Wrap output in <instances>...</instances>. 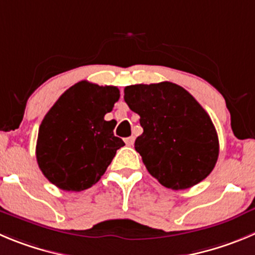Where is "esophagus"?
Instances as JSON below:
<instances>
[{"instance_id": "obj_1", "label": "esophagus", "mask_w": 255, "mask_h": 255, "mask_svg": "<svg viewBox=\"0 0 255 255\" xmlns=\"http://www.w3.org/2000/svg\"><path fill=\"white\" fill-rule=\"evenodd\" d=\"M125 142H126V144H127V146H133V143H134V137H133V135H130V137H127V138L125 139Z\"/></svg>"}]
</instances>
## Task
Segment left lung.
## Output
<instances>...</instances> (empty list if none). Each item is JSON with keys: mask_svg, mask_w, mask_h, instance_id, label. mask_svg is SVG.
I'll return each instance as SVG.
<instances>
[{"mask_svg": "<svg viewBox=\"0 0 255 255\" xmlns=\"http://www.w3.org/2000/svg\"><path fill=\"white\" fill-rule=\"evenodd\" d=\"M125 101L143 128L135 151L161 185L185 190L210 175L219 156L218 133L187 90L170 82L135 84L125 88Z\"/></svg>", "mask_w": 255, "mask_h": 255, "instance_id": "8db88e82", "label": "left lung"}]
</instances>
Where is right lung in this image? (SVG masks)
Segmentation results:
<instances>
[{"label": "right lung", "instance_id": "right-lung-1", "mask_svg": "<svg viewBox=\"0 0 255 255\" xmlns=\"http://www.w3.org/2000/svg\"><path fill=\"white\" fill-rule=\"evenodd\" d=\"M120 99L117 87L83 80L60 95L39 128L36 160L45 177L65 191H83L101 180L125 142L104 116Z\"/></svg>", "mask_w": 255, "mask_h": 255}]
</instances>
